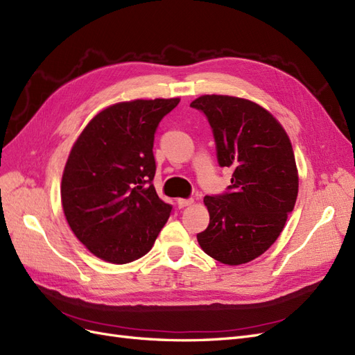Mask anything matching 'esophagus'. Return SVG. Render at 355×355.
<instances>
[{"label": "esophagus", "instance_id": "esophagus-1", "mask_svg": "<svg viewBox=\"0 0 355 355\" xmlns=\"http://www.w3.org/2000/svg\"><path fill=\"white\" fill-rule=\"evenodd\" d=\"M192 202H194V200H192V198H179L178 200V206H179V209H184V207L191 206Z\"/></svg>", "mask_w": 355, "mask_h": 355}]
</instances>
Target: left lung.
Instances as JSON below:
<instances>
[{"label": "left lung", "instance_id": "1", "mask_svg": "<svg viewBox=\"0 0 355 355\" xmlns=\"http://www.w3.org/2000/svg\"><path fill=\"white\" fill-rule=\"evenodd\" d=\"M191 106L207 116L220 167L232 168L230 192L204 197L210 223L197 234L198 244L220 263H247L275 243L295 209L292 142L277 118L249 99L204 94Z\"/></svg>", "mask_w": 355, "mask_h": 355}]
</instances>
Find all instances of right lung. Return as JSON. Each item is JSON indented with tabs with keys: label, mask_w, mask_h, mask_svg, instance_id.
Returning <instances> with one entry per match:
<instances>
[{
	"label": "right lung",
	"mask_w": 355,
	"mask_h": 355,
	"mask_svg": "<svg viewBox=\"0 0 355 355\" xmlns=\"http://www.w3.org/2000/svg\"><path fill=\"white\" fill-rule=\"evenodd\" d=\"M179 98L118 102L96 114L73 142L60 198L72 232L99 259L123 265L145 256L171 206L151 184L154 135Z\"/></svg>",
	"instance_id": "right-lung-1"
}]
</instances>
